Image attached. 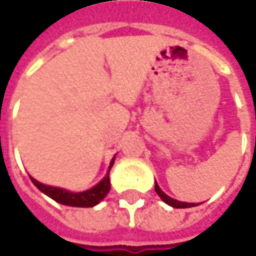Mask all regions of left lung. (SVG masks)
Here are the masks:
<instances>
[{"label":"left lung","mask_w":256,"mask_h":256,"mask_svg":"<svg viewBox=\"0 0 256 256\" xmlns=\"http://www.w3.org/2000/svg\"><path fill=\"white\" fill-rule=\"evenodd\" d=\"M156 192L160 196V198L164 202V203H168V204H170L172 208H192L196 203H184V202H178V200H175V198H172V197H169V196H166L162 190H160V186L157 185V182H156ZM197 206V204H196Z\"/></svg>","instance_id":"1"}]
</instances>
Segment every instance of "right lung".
Segmentation results:
<instances>
[{"mask_svg": "<svg viewBox=\"0 0 256 256\" xmlns=\"http://www.w3.org/2000/svg\"><path fill=\"white\" fill-rule=\"evenodd\" d=\"M114 164V158L111 162V166H110V170ZM110 170L106 174V176L102 179L98 185H94L93 188L87 190V191H82V192H70L66 190H62V188H56V186H48V185H44L38 180H35L34 178L32 182L35 184V186L42 191L44 194H47L48 197H52L54 202L60 203V204H66V206H76V208H92V206H96L108 192H110V188H111V182H110Z\"/></svg>", "mask_w": 256, "mask_h": 256, "instance_id": "right-lung-1", "label": "right lung"}]
</instances>
